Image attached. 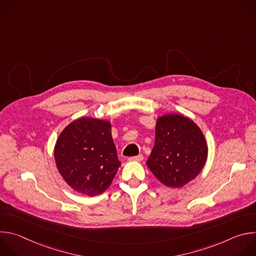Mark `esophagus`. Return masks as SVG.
Here are the masks:
<instances>
[{
  "label": "esophagus",
  "instance_id": "1",
  "mask_svg": "<svg viewBox=\"0 0 256 256\" xmlns=\"http://www.w3.org/2000/svg\"><path fill=\"white\" fill-rule=\"evenodd\" d=\"M142 155H140V156H136V157H130L128 160L130 161V162H140V161H142Z\"/></svg>",
  "mask_w": 256,
  "mask_h": 256
}]
</instances>
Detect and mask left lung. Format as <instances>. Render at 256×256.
<instances>
[{
  "label": "left lung",
  "mask_w": 256,
  "mask_h": 256,
  "mask_svg": "<svg viewBox=\"0 0 256 256\" xmlns=\"http://www.w3.org/2000/svg\"><path fill=\"white\" fill-rule=\"evenodd\" d=\"M155 144L147 166L167 188H179L192 181L208 159V142L200 126L179 114L156 122Z\"/></svg>",
  "instance_id": "8db88e82"
}]
</instances>
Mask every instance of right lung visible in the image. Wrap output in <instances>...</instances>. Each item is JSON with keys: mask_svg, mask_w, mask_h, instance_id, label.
I'll use <instances>...</instances> for the list:
<instances>
[{"mask_svg": "<svg viewBox=\"0 0 256 256\" xmlns=\"http://www.w3.org/2000/svg\"><path fill=\"white\" fill-rule=\"evenodd\" d=\"M54 161L66 184L95 196L109 186L120 166L112 136V122L80 118L68 124L54 144Z\"/></svg>", "mask_w": 256, "mask_h": 256, "instance_id": "obj_1", "label": "right lung"}]
</instances>
